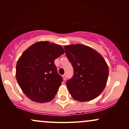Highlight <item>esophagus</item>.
I'll return each instance as SVG.
<instances>
[{
  "mask_svg": "<svg viewBox=\"0 0 129 129\" xmlns=\"http://www.w3.org/2000/svg\"><path fill=\"white\" fill-rule=\"evenodd\" d=\"M62 77H63V79L64 81H66V79H67V75H66V74H64V75H62Z\"/></svg>",
  "mask_w": 129,
  "mask_h": 129,
  "instance_id": "1",
  "label": "esophagus"
}]
</instances>
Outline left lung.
<instances>
[{
    "label": "left lung",
    "instance_id": "8db88e82",
    "mask_svg": "<svg viewBox=\"0 0 129 129\" xmlns=\"http://www.w3.org/2000/svg\"><path fill=\"white\" fill-rule=\"evenodd\" d=\"M68 59L73 67V76L67 87L75 100L85 102L96 98L103 92L109 76V67L96 51L82 44L64 47Z\"/></svg>",
    "mask_w": 129,
    "mask_h": 129
}]
</instances>
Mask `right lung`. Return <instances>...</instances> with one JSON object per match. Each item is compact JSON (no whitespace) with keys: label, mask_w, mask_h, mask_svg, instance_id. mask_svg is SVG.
<instances>
[{"label":"right lung","mask_w":129,"mask_h":129,"mask_svg":"<svg viewBox=\"0 0 129 129\" xmlns=\"http://www.w3.org/2000/svg\"><path fill=\"white\" fill-rule=\"evenodd\" d=\"M64 53L60 45L41 41L22 53L16 65V76L29 99L43 103L54 98L63 81L54 61Z\"/></svg>","instance_id":"right-lung-1"}]
</instances>
